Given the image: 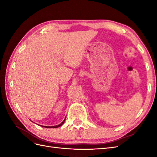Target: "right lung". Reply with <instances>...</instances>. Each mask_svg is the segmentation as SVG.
I'll return each mask as SVG.
<instances>
[{
    "instance_id": "1",
    "label": "right lung",
    "mask_w": 157,
    "mask_h": 157,
    "mask_svg": "<svg viewBox=\"0 0 157 157\" xmlns=\"http://www.w3.org/2000/svg\"><path fill=\"white\" fill-rule=\"evenodd\" d=\"M65 118L64 119V121L61 123V124H59V125H56V126H42V127H44V128H58V127H59V126H62L63 124V123L65 122Z\"/></svg>"
}]
</instances>
